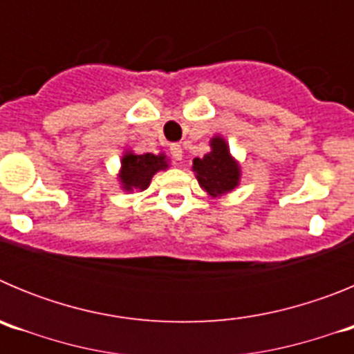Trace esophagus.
I'll list each match as a JSON object with an SVG mask.
<instances>
[{
    "mask_svg": "<svg viewBox=\"0 0 354 354\" xmlns=\"http://www.w3.org/2000/svg\"><path fill=\"white\" fill-rule=\"evenodd\" d=\"M170 154H171V158L175 159V161H179V159H183V149H180L179 143H171V145H170Z\"/></svg>",
    "mask_w": 354,
    "mask_h": 354,
    "instance_id": "1",
    "label": "esophagus"
}]
</instances>
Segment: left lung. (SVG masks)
Masks as SVG:
<instances>
[{
	"label": "left lung",
	"mask_w": 354,
	"mask_h": 354,
	"mask_svg": "<svg viewBox=\"0 0 354 354\" xmlns=\"http://www.w3.org/2000/svg\"><path fill=\"white\" fill-rule=\"evenodd\" d=\"M211 152L204 158H196L193 161V170L196 171V179L200 186L212 196H220L227 192H232L239 183V167L230 158L227 143L221 138H212Z\"/></svg>",
	"instance_id": "1"
}]
</instances>
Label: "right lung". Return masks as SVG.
<instances>
[{
  "mask_svg": "<svg viewBox=\"0 0 354 354\" xmlns=\"http://www.w3.org/2000/svg\"><path fill=\"white\" fill-rule=\"evenodd\" d=\"M167 159L165 156L159 154H143V156H134L126 154L122 158V171H120V180L124 184L127 192L133 189H145L149 186L152 175L158 170H165Z\"/></svg>",
  "mask_w": 354,
  "mask_h": 354,
  "instance_id": "1",
  "label": "right lung"
}]
</instances>
